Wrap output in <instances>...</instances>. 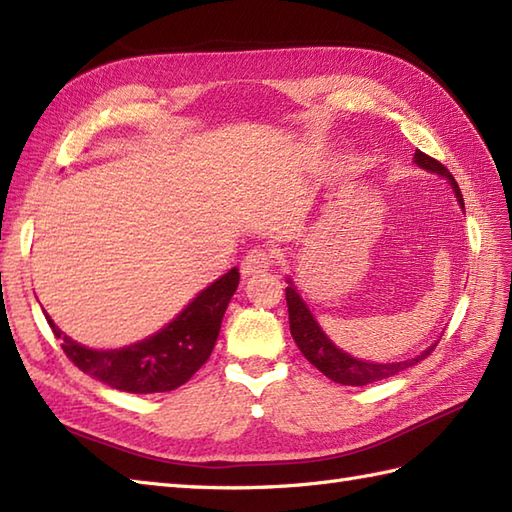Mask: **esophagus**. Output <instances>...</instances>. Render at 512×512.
<instances>
[{"label": "esophagus", "mask_w": 512, "mask_h": 512, "mask_svg": "<svg viewBox=\"0 0 512 512\" xmlns=\"http://www.w3.org/2000/svg\"><path fill=\"white\" fill-rule=\"evenodd\" d=\"M273 266V255L264 248H253L250 253L242 259V275L244 277H255L262 275Z\"/></svg>", "instance_id": "1"}]
</instances>
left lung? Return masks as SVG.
<instances>
[{
  "label": "left lung",
  "mask_w": 512,
  "mask_h": 512,
  "mask_svg": "<svg viewBox=\"0 0 512 512\" xmlns=\"http://www.w3.org/2000/svg\"><path fill=\"white\" fill-rule=\"evenodd\" d=\"M416 165L427 169L431 173H438V176H444L449 180V184L455 191V198H458L460 206L464 209V198H462V191L458 187V182L449 173V169L442 165V162L433 160L431 156L422 154V151H416ZM286 301H288V317H290V334L292 339H295L297 347L301 350V354L308 358V361L328 376L334 383H341V385H369V383H376V380H383L389 376H396L402 369H407L411 365L420 363L422 358H427L433 350H436V345H431L429 350H424L420 356L416 358H407V361H400V363H367V361H358V358L345 354L343 350H339L325 332L319 328L317 319L312 317V312L308 310L306 303L299 297L297 288L290 286L286 288Z\"/></svg>",
  "instance_id": "8db88e82"
}]
</instances>
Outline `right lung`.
<instances>
[{
    "label": "right lung",
    "mask_w": 512,
    "mask_h": 512,
    "mask_svg": "<svg viewBox=\"0 0 512 512\" xmlns=\"http://www.w3.org/2000/svg\"><path fill=\"white\" fill-rule=\"evenodd\" d=\"M239 284L237 268H231L202 290L167 328L149 339L121 347V350H90L65 336L46 314L65 356L101 383L129 394L171 391L198 372L209 361L228 301Z\"/></svg>",
    "instance_id": "obj_1"
}]
</instances>
